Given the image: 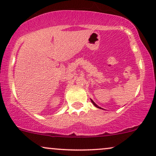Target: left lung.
Instances as JSON below:
<instances>
[{
	"label": "left lung",
	"instance_id": "left-lung-1",
	"mask_svg": "<svg viewBox=\"0 0 156 156\" xmlns=\"http://www.w3.org/2000/svg\"><path fill=\"white\" fill-rule=\"evenodd\" d=\"M90 100H91V102H92V103H93V104L94 105H95V107H97V108H101V109H103V108H101V107H99L98 106V105L97 104H96V103H95V102H94L93 101V100H92V99H90Z\"/></svg>",
	"mask_w": 156,
	"mask_h": 156
}]
</instances>
